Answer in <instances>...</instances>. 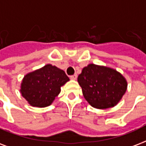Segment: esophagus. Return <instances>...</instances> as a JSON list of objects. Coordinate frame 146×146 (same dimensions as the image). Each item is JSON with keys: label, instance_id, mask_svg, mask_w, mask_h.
<instances>
[{"label": "esophagus", "instance_id": "esophagus-1", "mask_svg": "<svg viewBox=\"0 0 146 146\" xmlns=\"http://www.w3.org/2000/svg\"><path fill=\"white\" fill-rule=\"evenodd\" d=\"M76 78H77V75L75 74V75H73V76H70V79L72 80H76Z\"/></svg>", "mask_w": 146, "mask_h": 146}]
</instances>
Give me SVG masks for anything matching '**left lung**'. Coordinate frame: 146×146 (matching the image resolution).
I'll use <instances>...</instances> for the list:
<instances>
[{"mask_svg":"<svg viewBox=\"0 0 146 146\" xmlns=\"http://www.w3.org/2000/svg\"><path fill=\"white\" fill-rule=\"evenodd\" d=\"M77 81L83 95L96 109L106 110L119 103L127 90V81L116 70L90 63L82 70Z\"/></svg>","mask_w":146,"mask_h":146,"instance_id":"1","label":"left lung"}]
</instances>
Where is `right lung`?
I'll return each mask as SVG.
<instances>
[{
	"label": "right lung",
	"mask_w": 146,
	"mask_h": 146,
	"mask_svg": "<svg viewBox=\"0 0 146 146\" xmlns=\"http://www.w3.org/2000/svg\"><path fill=\"white\" fill-rule=\"evenodd\" d=\"M68 81L63 70L46 64L24 76L20 92L30 106L44 108L52 104L60 93L61 86Z\"/></svg>",
	"instance_id": "1"
}]
</instances>
